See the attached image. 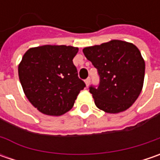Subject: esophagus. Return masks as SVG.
<instances>
[{
    "mask_svg": "<svg viewBox=\"0 0 160 160\" xmlns=\"http://www.w3.org/2000/svg\"><path fill=\"white\" fill-rule=\"evenodd\" d=\"M84 82H85V84H86V86L88 87V86H89L90 83H91V79H90V78H87V79H86V80H85Z\"/></svg>",
    "mask_w": 160,
    "mask_h": 160,
    "instance_id": "34e87169",
    "label": "esophagus"
}]
</instances>
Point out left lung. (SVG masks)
Listing matches in <instances>:
<instances>
[{
    "mask_svg": "<svg viewBox=\"0 0 160 160\" xmlns=\"http://www.w3.org/2000/svg\"><path fill=\"white\" fill-rule=\"evenodd\" d=\"M83 52L100 76L98 88L90 87L96 107L110 114L131 107L144 81L145 62L138 48L125 41L111 40L83 48Z\"/></svg>",
    "mask_w": 160,
    "mask_h": 160,
    "instance_id": "obj_1",
    "label": "left lung"
}]
</instances>
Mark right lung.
I'll return each instance as SVG.
<instances>
[{
  "label": "right lung",
  "instance_id": "obj_1",
  "mask_svg": "<svg viewBox=\"0 0 160 160\" xmlns=\"http://www.w3.org/2000/svg\"><path fill=\"white\" fill-rule=\"evenodd\" d=\"M77 52V47L42 45L24 54L18 65L19 81L28 101L42 114L68 112L85 87L73 63Z\"/></svg>",
  "mask_w": 160,
  "mask_h": 160
}]
</instances>
